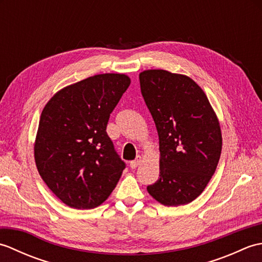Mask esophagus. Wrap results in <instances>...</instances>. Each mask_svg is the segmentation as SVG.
Segmentation results:
<instances>
[{"instance_id":"34e87169","label":"esophagus","mask_w":262,"mask_h":262,"mask_svg":"<svg viewBox=\"0 0 262 262\" xmlns=\"http://www.w3.org/2000/svg\"><path fill=\"white\" fill-rule=\"evenodd\" d=\"M141 162H142V157H137L136 160L132 161V162H130V168L132 169H136L137 166L141 164Z\"/></svg>"}]
</instances>
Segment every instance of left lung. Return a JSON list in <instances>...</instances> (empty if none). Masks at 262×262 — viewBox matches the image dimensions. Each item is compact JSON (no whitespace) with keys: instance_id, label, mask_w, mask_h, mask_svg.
<instances>
[{"instance_id":"left-lung-1","label":"left lung","mask_w":262,"mask_h":262,"mask_svg":"<svg viewBox=\"0 0 262 262\" xmlns=\"http://www.w3.org/2000/svg\"><path fill=\"white\" fill-rule=\"evenodd\" d=\"M140 84L160 144L159 180L147 191L164 206L187 205L204 191L219 164L220 120L203 89L187 75L146 70Z\"/></svg>"}]
</instances>
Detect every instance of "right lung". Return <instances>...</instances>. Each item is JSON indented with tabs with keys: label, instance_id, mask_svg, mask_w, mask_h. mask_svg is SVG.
Segmentation results:
<instances>
[{
	"label": "right lung",
	"instance_id": "add662e5",
	"mask_svg": "<svg viewBox=\"0 0 262 262\" xmlns=\"http://www.w3.org/2000/svg\"><path fill=\"white\" fill-rule=\"evenodd\" d=\"M129 84L126 74L90 76L60 89L42 109L33 145L37 169L72 208L98 207L120 179L125 163L105 128Z\"/></svg>",
	"mask_w": 262,
	"mask_h": 262
}]
</instances>
